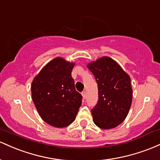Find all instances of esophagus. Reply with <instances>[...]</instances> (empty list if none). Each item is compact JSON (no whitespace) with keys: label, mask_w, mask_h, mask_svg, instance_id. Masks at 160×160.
Returning a JSON list of instances; mask_svg holds the SVG:
<instances>
[{"label":"esophagus","mask_w":160,"mask_h":160,"mask_svg":"<svg viewBox=\"0 0 160 160\" xmlns=\"http://www.w3.org/2000/svg\"><path fill=\"white\" fill-rule=\"evenodd\" d=\"M82 97H83L84 99H85V98H86V92H85V91H82Z\"/></svg>","instance_id":"esophagus-1"}]
</instances>
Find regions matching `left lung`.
Instances as JSON below:
<instances>
[{"instance_id": "left-lung-1", "label": "left lung", "mask_w": 160, "mask_h": 160, "mask_svg": "<svg viewBox=\"0 0 160 160\" xmlns=\"http://www.w3.org/2000/svg\"><path fill=\"white\" fill-rule=\"evenodd\" d=\"M87 67L94 75L98 87V101L91 109L93 121L103 129L116 128L126 118L132 101L129 75L116 61L103 57Z\"/></svg>"}]
</instances>
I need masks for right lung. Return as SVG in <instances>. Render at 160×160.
Masks as SVG:
<instances>
[{
  "label": "right lung",
  "mask_w": 160,
  "mask_h": 160,
  "mask_svg": "<svg viewBox=\"0 0 160 160\" xmlns=\"http://www.w3.org/2000/svg\"><path fill=\"white\" fill-rule=\"evenodd\" d=\"M75 62L56 57L46 64L32 81L34 104L45 122L56 128L72 123L82 105V96L75 91L72 70Z\"/></svg>",
  "instance_id": "1"
}]
</instances>
